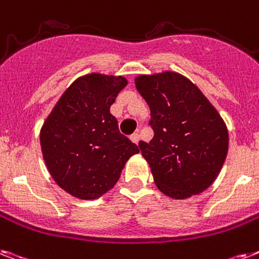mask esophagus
<instances>
[{
    "label": "esophagus",
    "mask_w": 259,
    "mask_h": 259,
    "mask_svg": "<svg viewBox=\"0 0 259 259\" xmlns=\"http://www.w3.org/2000/svg\"><path fill=\"white\" fill-rule=\"evenodd\" d=\"M130 140L133 141L134 144H138L140 142V133H134L130 136Z\"/></svg>",
    "instance_id": "34e87169"
}]
</instances>
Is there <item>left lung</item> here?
Listing matches in <instances>:
<instances>
[{
  "label": "left lung",
  "mask_w": 259,
  "mask_h": 259,
  "mask_svg": "<svg viewBox=\"0 0 259 259\" xmlns=\"http://www.w3.org/2000/svg\"><path fill=\"white\" fill-rule=\"evenodd\" d=\"M150 108L153 140L141 153L161 193L174 199L199 194L218 177L229 150L226 123L185 75L166 70L134 78Z\"/></svg>",
  "instance_id": "1"
}]
</instances>
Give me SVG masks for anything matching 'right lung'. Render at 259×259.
Instances as JSON below:
<instances>
[{"label":"right lung","instance_id":"obj_1","mask_svg":"<svg viewBox=\"0 0 259 259\" xmlns=\"http://www.w3.org/2000/svg\"><path fill=\"white\" fill-rule=\"evenodd\" d=\"M127 85L122 75L89 73L57 101L39 132L42 157L62 190L97 199L114 188L125 163L140 149L118 130L110 106Z\"/></svg>","mask_w":259,"mask_h":259}]
</instances>
